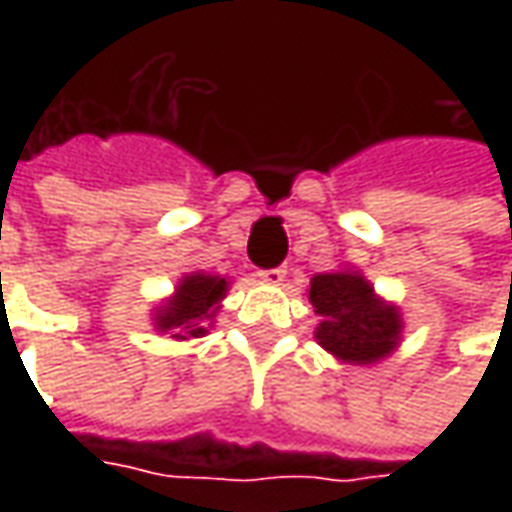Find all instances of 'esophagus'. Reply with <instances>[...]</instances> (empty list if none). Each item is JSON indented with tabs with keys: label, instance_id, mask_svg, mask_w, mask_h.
<instances>
[{
	"label": "esophagus",
	"instance_id": "obj_1",
	"mask_svg": "<svg viewBox=\"0 0 512 512\" xmlns=\"http://www.w3.org/2000/svg\"><path fill=\"white\" fill-rule=\"evenodd\" d=\"M287 270L285 267H270V270H259V279L267 282V285H279V282H285Z\"/></svg>",
	"mask_w": 512,
	"mask_h": 512
}]
</instances>
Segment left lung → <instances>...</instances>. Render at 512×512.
Returning <instances> with one entry per match:
<instances>
[{
    "mask_svg": "<svg viewBox=\"0 0 512 512\" xmlns=\"http://www.w3.org/2000/svg\"><path fill=\"white\" fill-rule=\"evenodd\" d=\"M310 302L322 322L319 344L350 364H373L399 342L396 307L373 299V287L359 273H319L310 282Z\"/></svg>",
    "mask_w": 512,
    "mask_h": 512,
    "instance_id": "8db88e82",
    "label": "left lung"
}]
</instances>
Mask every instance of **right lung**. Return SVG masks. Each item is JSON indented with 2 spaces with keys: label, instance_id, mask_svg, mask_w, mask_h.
Segmentation results:
<instances>
[{
  "label": "right lung",
  "instance_id": "right-lung-1",
  "mask_svg": "<svg viewBox=\"0 0 512 512\" xmlns=\"http://www.w3.org/2000/svg\"><path fill=\"white\" fill-rule=\"evenodd\" d=\"M176 290L179 293L170 299L168 307L159 310L156 327L159 330H173V336H181L183 332L186 336H205V319H210L216 313L219 299L225 296L227 282L219 279V276L196 273V276H185ZM176 329L183 332L176 334Z\"/></svg>",
  "mask_w": 512,
  "mask_h": 512
}]
</instances>
